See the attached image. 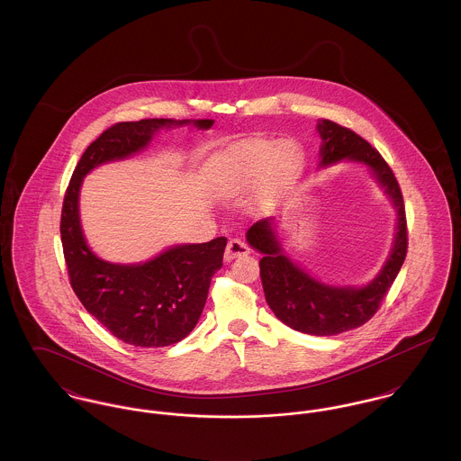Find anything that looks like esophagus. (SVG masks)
I'll return each mask as SVG.
<instances>
[{
	"label": "esophagus",
	"mask_w": 461,
	"mask_h": 461,
	"mask_svg": "<svg viewBox=\"0 0 461 461\" xmlns=\"http://www.w3.org/2000/svg\"><path fill=\"white\" fill-rule=\"evenodd\" d=\"M249 252H250V247L245 241L240 240V239H231L228 241L226 250H224V261L230 263V261H233L240 256H247Z\"/></svg>",
	"instance_id": "esophagus-1"
}]
</instances>
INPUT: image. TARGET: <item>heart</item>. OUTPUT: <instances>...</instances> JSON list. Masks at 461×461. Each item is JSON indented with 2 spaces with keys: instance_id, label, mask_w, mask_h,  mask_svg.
Segmentation results:
<instances>
[{
  "instance_id": "1",
  "label": "heart",
  "mask_w": 461,
  "mask_h": 461,
  "mask_svg": "<svg viewBox=\"0 0 461 461\" xmlns=\"http://www.w3.org/2000/svg\"><path fill=\"white\" fill-rule=\"evenodd\" d=\"M303 149L294 140L271 143L261 138L241 140L222 150L212 166V179L222 195H233L267 166L276 177H290L303 166Z\"/></svg>"
}]
</instances>
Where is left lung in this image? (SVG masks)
<instances>
[{
  "label": "left lung",
  "mask_w": 461,
  "mask_h": 461,
  "mask_svg": "<svg viewBox=\"0 0 461 461\" xmlns=\"http://www.w3.org/2000/svg\"><path fill=\"white\" fill-rule=\"evenodd\" d=\"M318 132L323 143L320 166H330L342 158L368 166L397 211L393 252L376 278L361 288L325 285L309 276L284 256L273 220L258 221L249 228L247 241L263 254L259 267L267 306L286 327L325 337L357 329L372 320L406 259L408 228L399 183L378 150L359 134L329 119L318 122Z\"/></svg>",
  "instance_id": "8db88e82"
}]
</instances>
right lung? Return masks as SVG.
Returning <instances> with one entry per match:
<instances>
[{
    "label": "right lung",
    "instance_id": "obj_1",
    "mask_svg": "<svg viewBox=\"0 0 461 461\" xmlns=\"http://www.w3.org/2000/svg\"><path fill=\"white\" fill-rule=\"evenodd\" d=\"M190 121L141 119L102 132L77 162L67 186L60 235L70 286L113 337L136 348H166L195 329L214 273L222 266L226 239L176 245L143 264H112L96 258L79 221L83 177L100 164L126 158L149 145L162 126ZM209 130L214 121H192Z\"/></svg>",
    "mask_w": 461,
    "mask_h": 461
}]
</instances>
